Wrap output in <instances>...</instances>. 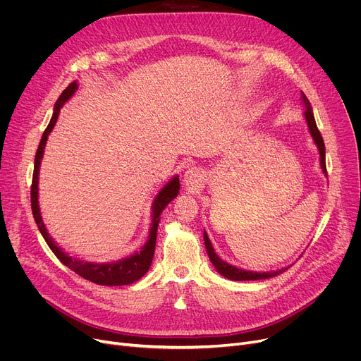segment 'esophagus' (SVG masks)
I'll use <instances>...</instances> for the list:
<instances>
[{
  "label": "esophagus",
  "instance_id": "1",
  "mask_svg": "<svg viewBox=\"0 0 361 361\" xmlns=\"http://www.w3.org/2000/svg\"><path fill=\"white\" fill-rule=\"evenodd\" d=\"M183 181H184V185H185L187 190H190V192H197L199 188L202 187L203 176L200 174V171H199V169H196V168H188V169L185 171V174H184Z\"/></svg>",
  "mask_w": 361,
  "mask_h": 361
}]
</instances>
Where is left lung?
<instances>
[{
  "label": "left lung",
  "mask_w": 361,
  "mask_h": 361,
  "mask_svg": "<svg viewBox=\"0 0 361 361\" xmlns=\"http://www.w3.org/2000/svg\"><path fill=\"white\" fill-rule=\"evenodd\" d=\"M301 98H302V102H305V106H306V111H305V116H306V121H307V126H309V130H310V135L314 140V143L317 145V149H319V154H320V166H322V171L326 174V162H325V143H324V139H322V135L320 131L316 126V121H314V117H313V111H312V105L307 99V97L305 93L301 92ZM203 240H204V245H206V252H207V256H209L211 262L214 263V267L216 268V271L228 279H233V281H256V279H267V278H272L275 275H279L282 274L286 269H279V271H275V272H250V271H243V269H238L235 267H231V264L225 263L222 259L218 257V255L215 253L212 244L209 241V238H207V234L206 231H203Z\"/></svg>",
  "instance_id": "8db88e82"
}]
</instances>
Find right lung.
Segmentation results:
<instances>
[{"mask_svg":"<svg viewBox=\"0 0 361 361\" xmlns=\"http://www.w3.org/2000/svg\"><path fill=\"white\" fill-rule=\"evenodd\" d=\"M78 89V83L73 82L70 83L63 93L60 94L59 101L55 102V108H54V116L47 127V130L44 131L42 139L39 146H37L36 150V157H35V168H33V177H32V187H30V203H32V214L35 218V222L39 228L42 237L45 238L47 244L49 245V249L52 250V253L59 257L68 269H71L73 272H75L78 275H80L82 278L99 283V286H127V283H133L135 281L140 279L150 268L152 259H154V253H155V244H157V231H158V224H159V215L161 212L165 209V206L176 199V196L178 195L180 190V180L178 177H174L168 184L164 185L162 190L158 193L154 206V221H152V228H150V234H149V240L147 243L143 245V249L139 253H135L133 256L123 259L120 262L116 263H90V262H82L78 259H73L71 256L66 255L60 247H56L55 243L52 241V238L48 235L45 225L42 222L41 218V212H39V203H37V176H39V166H41V159L44 157V149L47 145V139L48 135L52 131L56 118H59V114L61 106L66 104V101H68L73 93Z\"/></svg>","mask_w":361,"mask_h":361,"instance_id":"1","label":"right lung"}]
</instances>
